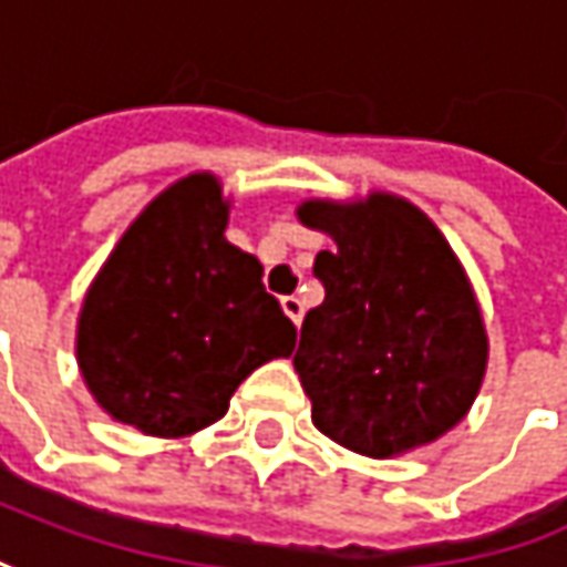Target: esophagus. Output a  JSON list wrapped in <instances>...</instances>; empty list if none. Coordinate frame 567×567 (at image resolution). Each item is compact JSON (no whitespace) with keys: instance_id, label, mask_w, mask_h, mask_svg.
Segmentation results:
<instances>
[{"instance_id":"esophagus-1","label":"esophagus","mask_w":567,"mask_h":567,"mask_svg":"<svg viewBox=\"0 0 567 567\" xmlns=\"http://www.w3.org/2000/svg\"><path fill=\"white\" fill-rule=\"evenodd\" d=\"M280 306H284V312L290 316V322H293V326L302 322V302H299L297 297H284L280 299Z\"/></svg>"}]
</instances>
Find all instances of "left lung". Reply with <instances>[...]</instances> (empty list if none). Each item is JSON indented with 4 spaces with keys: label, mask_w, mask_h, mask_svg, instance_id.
<instances>
[{
    "label": "left lung",
    "mask_w": 567,
    "mask_h": 567,
    "mask_svg": "<svg viewBox=\"0 0 567 567\" xmlns=\"http://www.w3.org/2000/svg\"><path fill=\"white\" fill-rule=\"evenodd\" d=\"M299 219L334 239L316 255L322 306L293 354L312 424L363 456L424 446L472 409L488 338L472 287L440 229L409 200H306Z\"/></svg>",
    "instance_id": "obj_1"
}]
</instances>
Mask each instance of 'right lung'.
<instances>
[{
  "mask_svg": "<svg viewBox=\"0 0 567 567\" xmlns=\"http://www.w3.org/2000/svg\"><path fill=\"white\" fill-rule=\"evenodd\" d=\"M213 175H187L133 219L95 277L75 334L85 385L111 417L153 437L219 421L239 382L290 357L297 328L261 265L226 241Z\"/></svg>",
  "mask_w": 567,
  "mask_h": 567,
  "instance_id": "1",
  "label": "right lung"
}]
</instances>
